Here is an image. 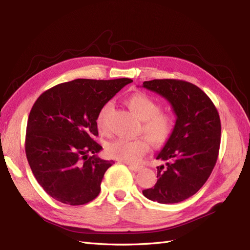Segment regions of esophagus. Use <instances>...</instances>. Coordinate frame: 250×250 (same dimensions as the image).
Instances as JSON below:
<instances>
[{
  "mask_svg": "<svg viewBox=\"0 0 250 250\" xmlns=\"http://www.w3.org/2000/svg\"><path fill=\"white\" fill-rule=\"evenodd\" d=\"M129 168L131 169V171L133 172H140L142 169V167H137V166H131V164H129Z\"/></svg>",
  "mask_w": 250,
  "mask_h": 250,
  "instance_id": "1",
  "label": "esophagus"
}]
</instances>
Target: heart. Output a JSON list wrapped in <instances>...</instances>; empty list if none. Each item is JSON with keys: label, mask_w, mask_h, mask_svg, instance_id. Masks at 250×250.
<instances>
[{"label": "heart", "mask_w": 250, "mask_h": 250, "mask_svg": "<svg viewBox=\"0 0 250 250\" xmlns=\"http://www.w3.org/2000/svg\"><path fill=\"white\" fill-rule=\"evenodd\" d=\"M126 105L143 121L142 129L148 139L157 145L164 144L169 140L176 125V118L172 113L161 111L160 104L143 92L131 94L126 99ZM111 109L113 104L107 102L99 110L97 125L100 131L106 130V121ZM149 148V141L145 137L136 140L118 139L108 143L106 151L117 160L134 164L146 156Z\"/></svg>", "instance_id": "1"}]
</instances>
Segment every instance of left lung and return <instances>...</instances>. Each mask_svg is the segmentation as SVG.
I'll return each instance as SVG.
<instances>
[{"label": "left lung", "mask_w": 250, "mask_h": 250, "mask_svg": "<svg viewBox=\"0 0 250 250\" xmlns=\"http://www.w3.org/2000/svg\"><path fill=\"white\" fill-rule=\"evenodd\" d=\"M143 87L166 99L176 115L173 134L156 157L166 164L157 167L156 185L143 194L161 204L178 203L198 192L213 171L220 147L219 114L191 83L153 79Z\"/></svg>", "instance_id": "1"}]
</instances>
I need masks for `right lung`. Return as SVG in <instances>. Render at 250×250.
Instances as JSON below:
<instances>
[{
    "label": "right lung",
    "mask_w": 250,
    "mask_h": 250,
    "mask_svg": "<svg viewBox=\"0 0 250 250\" xmlns=\"http://www.w3.org/2000/svg\"><path fill=\"white\" fill-rule=\"evenodd\" d=\"M132 82L75 79L57 84L36 100L26 125L25 155L37 183L51 198L83 205L99 195L114 161L97 156L102 150L93 140L99 135L97 116Z\"/></svg>",
    "instance_id": "add662e5"
}]
</instances>
